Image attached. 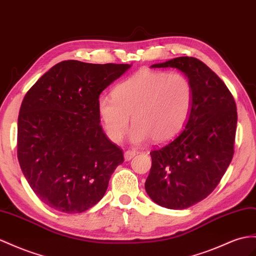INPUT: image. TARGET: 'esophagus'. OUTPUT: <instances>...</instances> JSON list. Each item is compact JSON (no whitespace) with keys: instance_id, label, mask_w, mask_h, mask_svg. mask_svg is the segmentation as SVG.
<instances>
[{"instance_id":"1","label":"esophagus","mask_w":256,"mask_h":256,"mask_svg":"<svg viewBox=\"0 0 256 256\" xmlns=\"http://www.w3.org/2000/svg\"><path fill=\"white\" fill-rule=\"evenodd\" d=\"M136 154H137V152H135V150L128 149V150H126V152H124V159H126V161H130V159L134 158Z\"/></svg>"}]
</instances>
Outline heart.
<instances>
[{
	"instance_id": "obj_1",
	"label": "heart",
	"mask_w": 256,
	"mask_h": 256,
	"mask_svg": "<svg viewBox=\"0 0 256 256\" xmlns=\"http://www.w3.org/2000/svg\"><path fill=\"white\" fill-rule=\"evenodd\" d=\"M192 102V84L185 74L142 69L118 84L112 97L102 96L98 112L112 142L123 138L132 116L135 126L130 140L140 144L152 138L161 144L173 140L184 128Z\"/></svg>"
}]
</instances>
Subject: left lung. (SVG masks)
I'll return each instance as SVG.
<instances>
[{"mask_svg":"<svg viewBox=\"0 0 256 256\" xmlns=\"http://www.w3.org/2000/svg\"><path fill=\"white\" fill-rule=\"evenodd\" d=\"M178 68L188 76L194 102L185 128L166 145L152 150L145 182L156 204L182 210L206 199L232 162L237 107L226 84L194 57H178L152 68Z\"/></svg>","mask_w":256,"mask_h":256,"instance_id":"8db88e82","label":"left lung"}]
</instances>
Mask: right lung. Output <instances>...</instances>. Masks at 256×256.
I'll list each match as a JSON object with an SVG mask.
<instances>
[{
    "instance_id": "1",
    "label": "right lung",
    "mask_w": 256,
    "mask_h": 256,
    "mask_svg": "<svg viewBox=\"0 0 256 256\" xmlns=\"http://www.w3.org/2000/svg\"><path fill=\"white\" fill-rule=\"evenodd\" d=\"M128 64L64 60L32 85L18 116L17 156L30 187L43 203L62 213H82L106 192L123 163L120 147L100 126L102 92Z\"/></svg>"
}]
</instances>
